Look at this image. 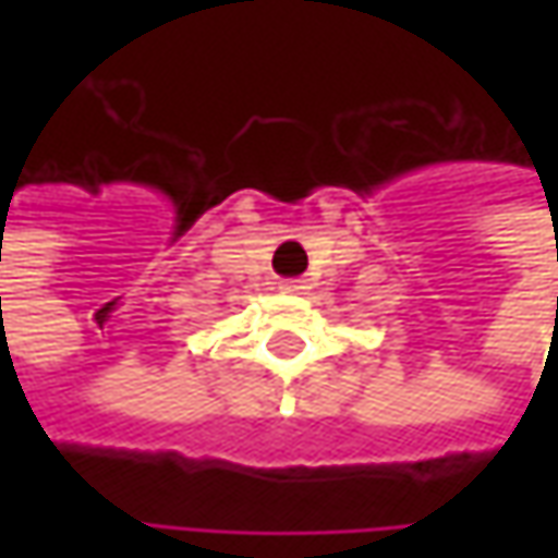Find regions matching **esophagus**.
<instances>
[{
	"label": "esophagus",
	"instance_id": "obj_1",
	"mask_svg": "<svg viewBox=\"0 0 558 558\" xmlns=\"http://www.w3.org/2000/svg\"><path fill=\"white\" fill-rule=\"evenodd\" d=\"M279 289H282V294H304L307 286L301 279H286V282H279Z\"/></svg>",
	"mask_w": 558,
	"mask_h": 558
}]
</instances>
